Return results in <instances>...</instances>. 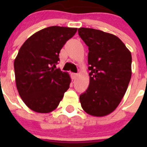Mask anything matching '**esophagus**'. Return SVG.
I'll return each mask as SVG.
<instances>
[{
	"mask_svg": "<svg viewBox=\"0 0 147 147\" xmlns=\"http://www.w3.org/2000/svg\"><path fill=\"white\" fill-rule=\"evenodd\" d=\"M77 76H78L77 74H74V73H72V74H71V76H72L73 80H74V79H76V77Z\"/></svg>",
	"mask_w": 147,
	"mask_h": 147,
	"instance_id": "1",
	"label": "esophagus"
}]
</instances>
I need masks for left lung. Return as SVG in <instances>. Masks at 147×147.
<instances>
[{
    "label": "left lung",
    "mask_w": 147,
    "mask_h": 147,
    "mask_svg": "<svg viewBox=\"0 0 147 147\" xmlns=\"http://www.w3.org/2000/svg\"><path fill=\"white\" fill-rule=\"evenodd\" d=\"M78 33L88 46L90 84L80 96L82 107L93 116H105L119 106L132 75V56L124 42L101 30L80 28Z\"/></svg>",
    "instance_id": "left-lung-1"
}]
</instances>
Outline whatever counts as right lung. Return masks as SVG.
Here are the masks:
<instances>
[{
	"instance_id": "add662e5",
	"label": "right lung",
	"mask_w": 147,
	"mask_h": 147,
	"mask_svg": "<svg viewBox=\"0 0 147 147\" xmlns=\"http://www.w3.org/2000/svg\"><path fill=\"white\" fill-rule=\"evenodd\" d=\"M77 28L50 26L32 35L23 44L14 62L20 96L34 112L48 113L58 107L70 86L67 72L56 68L60 50Z\"/></svg>"
}]
</instances>
